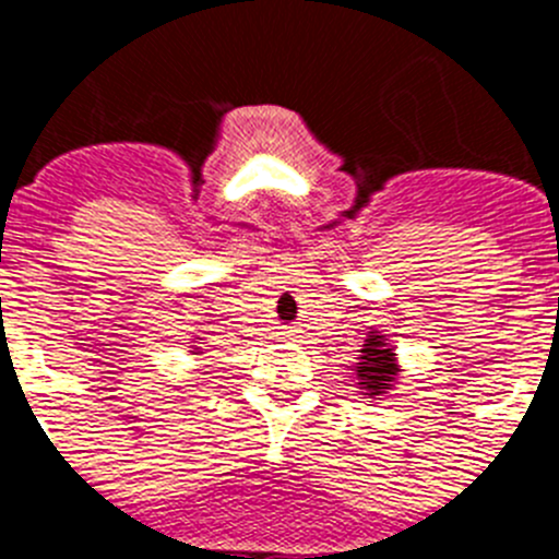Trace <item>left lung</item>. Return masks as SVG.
Segmentation results:
<instances>
[{
  "label": "left lung",
  "mask_w": 559,
  "mask_h": 559,
  "mask_svg": "<svg viewBox=\"0 0 559 559\" xmlns=\"http://www.w3.org/2000/svg\"><path fill=\"white\" fill-rule=\"evenodd\" d=\"M400 367L394 360V349L389 347L383 335H369L364 349H360V364L355 367V378H358V389L369 394V397H378V394H386L392 389V383L397 380Z\"/></svg>",
  "instance_id": "1"
}]
</instances>
